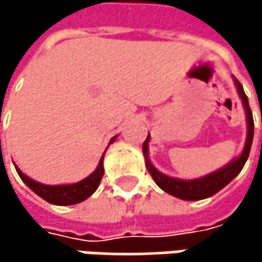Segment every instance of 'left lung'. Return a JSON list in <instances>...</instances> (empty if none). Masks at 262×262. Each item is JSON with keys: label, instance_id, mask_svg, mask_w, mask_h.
Wrapping results in <instances>:
<instances>
[{"label": "left lung", "instance_id": "left-lung-1", "mask_svg": "<svg viewBox=\"0 0 262 262\" xmlns=\"http://www.w3.org/2000/svg\"><path fill=\"white\" fill-rule=\"evenodd\" d=\"M234 83L238 91V95L241 98L244 112H246V123H247V136H246V142L243 147V151L239 153V156H236L235 159H232L229 164H226L225 167L197 178V179H178V178H171L167 176L164 173H161L151 162L148 158V142H150V133L147 136V139L142 144V153L145 158V167L148 170V173L151 174L153 181L156 185L164 189L165 192L181 199V200H202V199H208L211 195H214L215 192H219L220 189H223L231 181H234L236 176L239 174V171L243 170L249 153H250V147H252V141H253V117H252V111L249 107V100L247 95L244 94L243 86L239 84V81L234 77Z\"/></svg>", "mask_w": 262, "mask_h": 262}]
</instances>
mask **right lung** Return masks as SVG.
<instances>
[{
    "label": "right lung",
    "instance_id": "right-lung-1",
    "mask_svg": "<svg viewBox=\"0 0 262 262\" xmlns=\"http://www.w3.org/2000/svg\"><path fill=\"white\" fill-rule=\"evenodd\" d=\"M115 138L117 136H114L109 144H112L115 141ZM103 159H104V153H103L97 168L94 170V173H91L88 178H84L80 182L65 183V185H45V183L36 182L31 178H28L27 174H24L16 165H15V168H16L19 178L23 179V182L26 183L33 192H36L39 197H42L43 200H47L51 205L68 206V205H76V203L86 200L89 195H92L97 191L100 181L104 174Z\"/></svg>",
    "mask_w": 262,
    "mask_h": 262
}]
</instances>
